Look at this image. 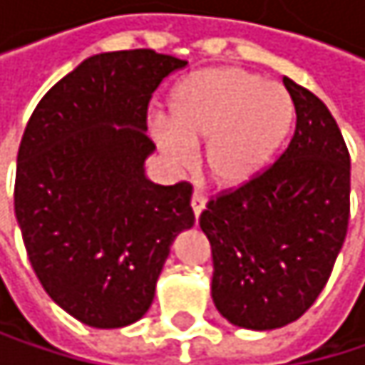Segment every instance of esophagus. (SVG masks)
<instances>
[{"mask_svg":"<svg viewBox=\"0 0 365 365\" xmlns=\"http://www.w3.org/2000/svg\"><path fill=\"white\" fill-rule=\"evenodd\" d=\"M190 205H192V211H194V215L198 217V215L205 211V207H207V200H205V196H202L200 192H194V194H192V200H190Z\"/></svg>","mask_w":365,"mask_h":365,"instance_id":"34e87169","label":"esophagus"}]
</instances>
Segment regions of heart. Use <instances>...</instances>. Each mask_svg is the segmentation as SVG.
Instances as JSON below:
<instances>
[{
    "label": "heart",
    "instance_id": "1",
    "mask_svg": "<svg viewBox=\"0 0 365 365\" xmlns=\"http://www.w3.org/2000/svg\"><path fill=\"white\" fill-rule=\"evenodd\" d=\"M294 106L283 86L239 67H209L190 73L169 97V120H154L152 139L178 169L205 143L211 182L239 187L254 182L285 141Z\"/></svg>",
    "mask_w": 365,
    "mask_h": 365
}]
</instances>
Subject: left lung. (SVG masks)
Returning a JSON list of instances; mask_svg holds the SVG:
<instances>
[{
  "label": "left lung",
  "instance_id": "8db88e82",
  "mask_svg": "<svg viewBox=\"0 0 365 365\" xmlns=\"http://www.w3.org/2000/svg\"><path fill=\"white\" fill-rule=\"evenodd\" d=\"M296 128L254 182L211 200L200 230L213 254L211 298L232 326L277 329L326 287L349 226L351 158L326 103L283 78Z\"/></svg>",
  "mask_w": 365,
  "mask_h": 365
}]
</instances>
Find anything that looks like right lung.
I'll return each mask as SVG.
<instances>
[{
  "label": "right lung",
  "mask_w": 365,
  "mask_h": 365,
  "mask_svg": "<svg viewBox=\"0 0 365 365\" xmlns=\"http://www.w3.org/2000/svg\"><path fill=\"white\" fill-rule=\"evenodd\" d=\"M185 65L143 48L93 54L43 95L25 128L16 222L41 287L84 326L139 322L173 241L194 226L192 187L145 175L156 150L148 103Z\"/></svg>",
  "instance_id": "1"
}]
</instances>
